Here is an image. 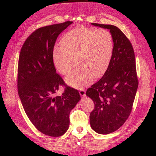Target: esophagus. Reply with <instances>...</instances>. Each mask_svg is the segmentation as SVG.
<instances>
[{
  "label": "esophagus",
  "instance_id": "obj_1",
  "mask_svg": "<svg viewBox=\"0 0 156 156\" xmlns=\"http://www.w3.org/2000/svg\"><path fill=\"white\" fill-rule=\"evenodd\" d=\"M85 93H86V91H85L84 89H82L80 90V94L81 97H84Z\"/></svg>",
  "mask_w": 156,
  "mask_h": 156
}]
</instances>
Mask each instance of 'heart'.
<instances>
[{"label": "heart", "mask_w": 156, "mask_h": 156, "mask_svg": "<svg viewBox=\"0 0 156 156\" xmlns=\"http://www.w3.org/2000/svg\"><path fill=\"white\" fill-rule=\"evenodd\" d=\"M60 44L53 50L55 66L59 74L67 75L75 66L76 59L79 67L66 80L78 89L105 73L114 52L112 34L104 29L75 27L62 36Z\"/></svg>", "instance_id": "heart-1"}]
</instances>
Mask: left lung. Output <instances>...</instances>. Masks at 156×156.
<instances>
[{"label": "left lung", "instance_id": "left-lung-1", "mask_svg": "<svg viewBox=\"0 0 156 156\" xmlns=\"http://www.w3.org/2000/svg\"><path fill=\"white\" fill-rule=\"evenodd\" d=\"M91 25L109 30L114 41V52L107 69L86 92L94 104L89 116L91 129L98 133L108 134L118 130L132 111L138 85L135 55L131 42L118 27Z\"/></svg>", "mask_w": 156, "mask_h": 156}]
</instances>
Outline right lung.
Masks as SVG:
<instances>
[{"mask_svg": "<svg viewBox=\"0 0 156 156\" xmlns=\"http://www.w3.org/2000/svg\"><path fill=\"white\" fill-rule=\"evenodd\" d=\"M72 21L40 27L25 40L18 65V91L27 117L44 135L58 137L67 131L69 113L81 97L56 72L53 50L58 35ZM61 86L65 90L55 94Z\"/></svg>", "mask_w": 156, "mask_h": 156, "instance_id": "obj_1", "label": "right lung"}]
</instances>
